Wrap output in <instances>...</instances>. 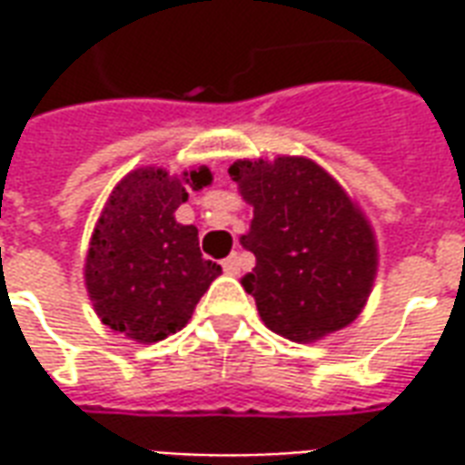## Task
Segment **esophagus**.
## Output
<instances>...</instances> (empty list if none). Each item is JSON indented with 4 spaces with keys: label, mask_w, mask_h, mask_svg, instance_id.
Returning <instances> with one entry per match:
<instances>
[{
    "label": "esophagus",
    "mask_w": 465,
    "mask_h": 465,
    "mask_svg": "<svg viewBox=\"0 0 465 465\" xmlns=\"http://www.w3.org/2000/svg\"><path fill=\"white\" fill-rule=\"evenodd\" d=\"M223 272L226 273H232V276H236V273L242 272V256L239 253H232L229 259H223Z\"/></svg>",
    "instance_id": "esophagus-1"
}]
</instances>
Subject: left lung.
Returning <instances> with one entry per match:
<instances>
[{"label":"left lung","instance_id":"left-lung-1","mask_svg":"<svg viewBox=\"0 0 465 465\" xmlns=\"http://www.w3.org/2000/svg\"><path fill=\"white\" fill-rule=\"evenodd\" d=\"M229 176L253 206L242 246L256 266L242 286L263 323L302 343L349 326L376 276L373 232L349 193L302 156L236 162Z\"/></svg>","mask_w":465,"mask_h":465}]
</instances>
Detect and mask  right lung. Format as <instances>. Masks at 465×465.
Masks as SVG:
<instances>
[{
    "label": "right lung",
    "mask_w": 465,
    "mask_h": 465,
    "mask_svg": "<svg viewBox=\"0 0 465 465\" xmlns=\"http://www.w3.org/2000/svg\"><path fill=\"white\" fill-rule=\"evenodd\" d=\"M212 172L202 166L182 179L163 169L124 176L99 216L89 253L86 289L96 316L139 343H156L182 331L196 303L222 273L203 259L196 226L176 223L173 212L203 189Z\"/></svg>",
    "instance_id": "add662e5"
}]
</instances>
